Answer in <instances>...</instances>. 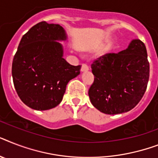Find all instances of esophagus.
Wrapping results in <instances>:
<instances>
[{
	"instance_id": "obj_1",
	"label": "esophagus",
	"mask_w": 158,
	"mask_h": 158,
	"mask_svg": "<svg viewBox=\"0 0 158 158\" xmlns=\"http://www.w3.org/2000/svg\"><path fill=\"white\" fill-rule=\"evenodd\" d=\"M89 70V67L87 64H83L81 67V71H87V70Z\"/></svg>"
}]
</instances>
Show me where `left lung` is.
I'll return each instance as SVG.
<instances>
[{
    "label": "left lung",
    "instance_id": "1",
    "mask_svg": "<svg viewBox=\"0 0 158 158\" xmlns=\"http://www.w3.org/2000/svg\"><path fill=\"white\" fill-rule=\"evenodd\" d=\"M92 72L94 81L88 95L94 107L106 114L132 110L142 99L149 79L144 44L134 40L126 50L96 59Z\"/></svg>",
    "mask_w": 158,
    "mask_h": 158
}]
</instances>
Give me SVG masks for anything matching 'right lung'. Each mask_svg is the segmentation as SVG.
Instances as JSON below:
<instances>
[{
  "instance_id": "right-lung-1",
  "label": "right lung",
  "mask_w": 158,
  "mask_h": 158,
  "mask_svg": "<svg viewBox=\"0 0 158 158\" xmlns=\"http://www.w3.org/2000/svg\"><path fill=\"white\" fill-rule=\"evenodd\" d=\"M58 24L40 22L24 35L12 63L15 90L21 101L36 110L60 104L68 82L79 75L81 66H72L62 57L63 48L56 40H65Z\"/></svg>"
}]
</instances>
